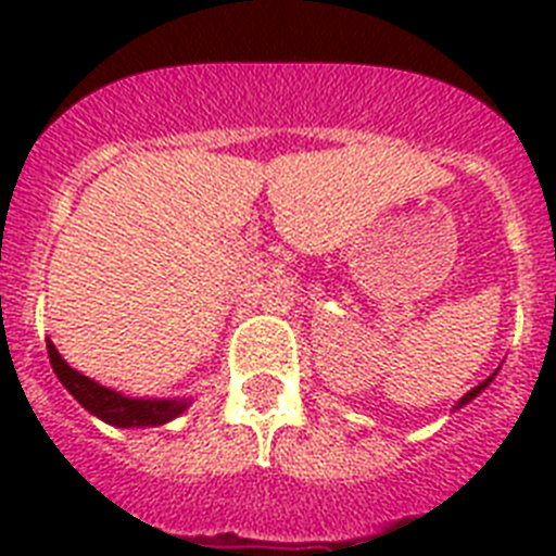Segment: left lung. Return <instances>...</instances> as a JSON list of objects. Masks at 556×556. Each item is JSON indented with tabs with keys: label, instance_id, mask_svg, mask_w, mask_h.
<instances>
[{
	"label": "left lung",
	"instance_id": "left-lung-1",
	"mask_svg": "<svg viewBox=\"0 0 556 556\" xmlns=\"http://www.w3.org/2000/svg\"><path fill=\"white\" fill-rule=\"evenodd\" d=\"M490 381H493V376H490V378H488V381H481V384H479V387H473V390H470V392H468V395L462 397L459 404H456V409H459V406H465V404H468V401H473V397H476V395H479V392H481V390H484V387H488V384H490Z\"/></svg>",
	"mask_w": 556,
	"mask_h": 556
}]
</instances>
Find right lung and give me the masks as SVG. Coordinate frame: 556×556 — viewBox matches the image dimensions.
Returning <instances> with one entry per match:
<instances>
[{
    "instance_id": "1",
    "label": "right lung",
    "mask_w": 556,
    "mask_h": 556,
    "mask_svg": "<svg viewBox=\"0 0 556 556\" xmlns=\"http://www.w3.org/2000/svg\"><path fill=\"white\" fill-rule=\"evenodd\" d=\"M47 353L52 362V370L61 378V384L66 387L80 406L105 424L116 426V429H141V426H164L184 415L189 409V397H127L122 392L111 390V387L97 384L94 378L83 376L75 367L66 365V358L58 353V348L47 339Z\"/></svg>"
}]
</instances>
